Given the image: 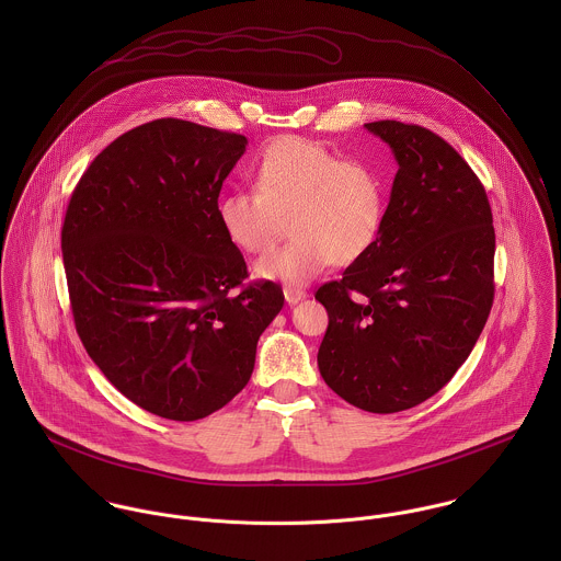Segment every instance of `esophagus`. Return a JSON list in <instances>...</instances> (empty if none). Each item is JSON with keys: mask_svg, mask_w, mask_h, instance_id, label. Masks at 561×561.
<instances>
[{"mask_svg": "<svg viewBox=\"0 0 561 561\" xmlns=\"http://www.w3.org/2000/svg\"><path fill=\"white\" fill-rule=\"evenodd\" d=\"M283 294H285V300H287L289 305H296V302H300V300L307 298V291H305V289H298V287H285Z\"/></svg>", "mask_w": 561, "mask_h": 561, "instance_id": "1", "label": "esophagus"}]
</instances>
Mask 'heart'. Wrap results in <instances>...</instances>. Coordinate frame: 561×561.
I'll list each match as a JSON object with an SVG mask.
<instances>
[{
  "label": "heart",
  "instance_id": "obj_1",
  "mask_svg": "<svg viewBox=\"0 0 561 561\" xmlns=\"http://www.w3.org/2000/svg\"><path fill=\"white\" fill-rule=\"evenodd\" d=\"M254 190L220 198L225 236L248 254L270 250L289 222L291 240L254 263L261 278L302 285L334 261L350 265L380 238L387 192L378 170L341 160L313 140L287 136L254 165Z\"/></svg>",
  "mask_w": 561,
  "mask_h": 561
}]
</instances>
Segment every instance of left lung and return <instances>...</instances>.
Wrapping results in <instances>:
<instances>
[{"mask_svg":"<svg viewBox=\"0 0 561 561\" xmlns=\"http://www.w3.org/2000/svg\"><path fill=\"white\" fill-rule=\"evenodd\" d=\"M398 174L374 248L321 285L323 382L352 405L389 414L438 393L469 358L494 300V227L478 174L434 131L365 125Z\"/></svg>","mask_w":561,"mask_h":561,"instance_id":"obj_1","label":"left lung"}]
</instances>
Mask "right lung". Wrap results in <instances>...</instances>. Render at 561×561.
Instances as JSON below:
<instances>
[{"label":"right lung","mask_w":561,"mask_h":561,"mask_svg":"<svg viewBox=\"0 0 561 561\" xmlns=\"http://www.w3.org/2000/svg\"><path fill=\"white\" fill-rule=\"evenodd\" d=\"M248 140L160 118L105 147L67 207L62 261L81 343L136 405L203 419L248 385L280 285L248 278L218 196Z\"/></svg>","instance_id":"obj_1"}]
</instances>
